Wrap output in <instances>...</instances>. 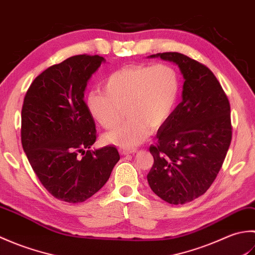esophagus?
Masks as SVG:
<instances>
[{
    "mask_svg": "<svg viewBox=\"0 0 255 255\" xmlns=\"http://www.w3.org/2000/svg\"><path fill=\"white\" fill-rule=\"evenodd\" d=\"M119 151H121V153L123 155H128V154L134 153L137 150L136 149H125V148H122V149H119Z\"/></svg>",
    "mask_w": 255,
    "mask_h": 255,
    "instance_id": "obj_1",
    "label": "esophagus"
}]
</instances>
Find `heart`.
<instances>
[{"mask_svg":"<svg viewBox=\"0 0 255 255\" xmlns=\"http://www.w3.org/2000/svg\"><path fill=\"white\" fill-rule=\"evenodd\" d=\"M104 90L86 97V107L103 128L110 129L121 121L124 108L127 121L104 134V141L122 148L143 142L150 127L158 129L174 112L181 92V81L169 64L128 66L107 78Z\"/></svg>","mask_w":255,"mask_h":255,"instance_id":"obj_1","label":"heart"}]
</instances>
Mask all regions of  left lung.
I'll return each mask as SVG.
<instances>
[{
    "instance_id": "left-lung-1",
    "label": "left lung",
    "mask_w": 255,
    "mask_h": 255,
    "mask_svg": "<svg viewBox=\"0 0 255 255\" xmlns=\"http://www.w3.org/2000/svg\"><path fill=\"white\" fill-rule=\"evenodd\" d=\"M158 57L177 64L185 81L182 102L150 145L154 162L147 178L160 198L183 205L205 194L223 166L232 138L230 103L204 64L178 52L150 56Z\"/></svg>"
}]
</instances>
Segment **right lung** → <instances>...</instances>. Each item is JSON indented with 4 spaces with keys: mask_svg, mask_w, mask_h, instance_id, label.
Wrapping results in <instances>:
<instances>
[{
    "mask_svg": "<svg viewBox=\"0 0 255 255\" xmlns=\"http://www.w3.org/2000/svg\"><path fill=\"white\" fill-rule=\"evenodd\" d=\"M105 59L79 55L34 80L21 108V144L32 170L53 197L82 203L105 185L119 161L115 147L91 150L96 140L84 92Z\"/></svg>",
    "mask_w": 255,
    "mask_h": 255,
    "instance_id": "add662e5",
    "label": "right lung"
}]
</instances>
